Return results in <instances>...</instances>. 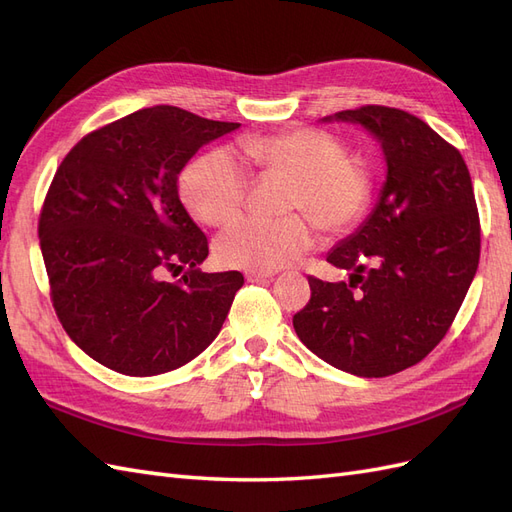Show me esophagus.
I'll use <instances>...</instances> for the list:
<instances>
[{
	"label": "esophagus",
	"instance_id": "esophagus-1",
	"mask_svg": "<svg viewBox=\"0 0 512 512\" xmlns=\"http://www.w3.org/2000/svg\"><path fill=\"white\" fill-rule=\"evenodd\" d=\"M245 277L247 282H260V280H269V277H273L271 271H245Z\"/></svg>",
	"mask_w": 512,
	"mask_h": 512
}]
</instances>
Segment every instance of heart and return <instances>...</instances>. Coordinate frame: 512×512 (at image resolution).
Wrapping results in <instances>:
<instances>
[{
  "label": "heart",
  "mask_w": 512,
  "mask_h": 512,
  "mask_svg": "<svg viewBox=\"0 0 512 512\" xmlns=\"http://www.w3.org/2000/svg\"><path fill=\"white\" fill-rule=\"evenodd\" d=\"M237 156L258 177L284 179V209L303 213L324 235L348 230L369 203L367 164L346 156L342 145L324 132L247 136L239 143ZM181 196L200 222L222 226L245 205L247 175L228 153L213 151L185 170ZM306 221L301 215L275 222L241 218L215 239V258L224 267L247 271L288 267L314 245V228Z\"/></svg>",
  "instance_id": "obj_1"
}]
</instances>
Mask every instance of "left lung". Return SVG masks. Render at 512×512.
Returning <instances> with one entry per match:
<instances>
[{
    "instance_id": "1",
    "label": "left lung",
    "mask_w": 512,
    "mask_h": 512,
    "mask_svg": "<svg viewBox=\"0 0 512 512\" xmlns=\"http://www.w3.org/2000/svg\"><path fill=\"white\" fill-rule=\"evenodd\" d=\"M365 128L384 153L378 203L327 262L346 282L309 277L312 299L294 314L301 342L361 378L423 361L466 299L480 256V222L461 153L423 119L389 106L324 117Z\"/></svg>"
}]
</instances>
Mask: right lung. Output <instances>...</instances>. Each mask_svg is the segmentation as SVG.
<instances>
[{
    "label": "right lung",
    "instance_id": "obj_1",
    "mask_svg": "<svg viewBox=\"0 0 512 512\" xmlns=\"http://www.w3.org/2000/svg\"><path fill=\"white\" fill-rule=\"evenodd\" d=\"M237 128L177 106L141 108L87 134L59 164L40 250L61 327L100 365L158 376L218 337L243 275L198 269L209 245L177 179L200 147ZM181 270L177 283L165 280Z\"/></svg>",
    "mask_w": 512,
    "mask_h": 512
}]
</instances>
